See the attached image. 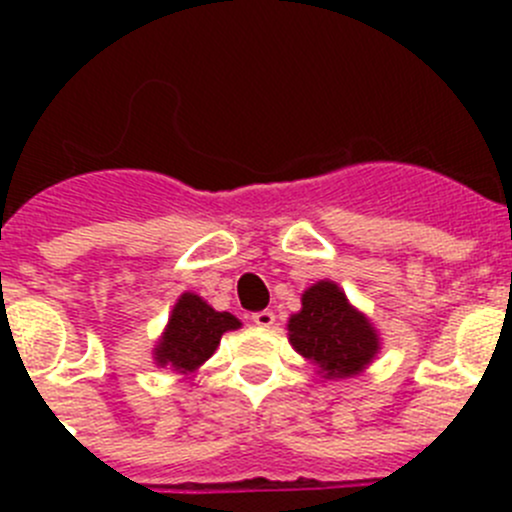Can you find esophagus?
Returning <instances> with one entry per match:
<instances>
[{
	"label": "esophagus",
	"mask_w": 512,
	"mask_h": 512,
	"mask_svg": "<svg viewBox=\"0 0 512 512\" xmlns=\"http://www.w3.org/2000/svg\"><path fill=\"white\" fill-rule=\"evenodd\" d=\"M275 312H270V309H262V312H255L252 314V322L257 324V327H265V329H270L272 324H275Z\"/></svg>",
	"instance_id": "34e87169"
}]
</instances>
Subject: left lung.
<instances>
[{
	"label": "left lung",
	"mask_w": 512,
	"mask_h": 512,
	"mask_svg": "<svg viewBox=\"0 0 512 512\" xmlns=\"http://www.w3.org/2000/svg\"><path fill=\"white\" fill-rule=\"evenodd\" d=\"M289 344L322 379H352L369 369L381 352V334L332 280L302 292V309L287 322Z\"/></svg>",
	"instance_id": "left-lung-1"
}]
</instances>
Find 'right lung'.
Masks as SVG:
<instances>
[{"mask_svg":"<svg viewBox=\"0 0 512 512\" xmlns=\"http://www.w3.org/2000/svg\"><path fill=\"white\" fill-rule=\"evenodd\" d=\"M240 327L242 322L235 314L218 312L200 294L183 292L175 299L168 324L153 347V364L190 376L215 354L225 332Z\"/></svg>","mask_w":512,"mask_h":512,"instance_id":"add662e5","label":"right lung"}]
</instances>
